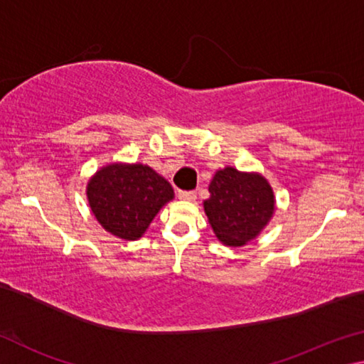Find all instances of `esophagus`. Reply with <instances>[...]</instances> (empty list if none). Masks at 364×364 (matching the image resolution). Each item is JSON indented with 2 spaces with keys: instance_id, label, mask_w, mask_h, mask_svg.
<instances>
[{
  "instance_id": "1",
  "label": "esophagus",
  "mask_w": 364,
  "mask_h": 364,
  "mask_svg": "<svg viewBox=\"0 0 364 364\" xmlns=\"http://www.w3.org/2000/svg\"><path fill=\"white\" fill-rule=\"evenodd\" d=\"M178 197H180L181 200H194L196 193L194 191H178Z\"/></svg>"
}]
</instances>
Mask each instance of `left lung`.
<instances>
[{"mask_svg": "<svg viewBox=\"0 0 364 364\" xmlns=\"http://www.w3.org/2000/svg\"><path fill=\"white\" fill-rule=\"evenodd\" d=\"M204 202L215 234L226 245H244L254 239L274 212V196L262 175L226 167L215 173Z\"/></svg>", "mask_w": 364, "mask_h": 364, "instance_id": "1", "label": "left lung"}]
</instances>
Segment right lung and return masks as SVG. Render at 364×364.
<instances>
[{"instance_id":"right-lung-1","label":"right lung","mask_w":364,"mask_h":364,"mask_svg":"<svg viewBox=\"0 0 364 364\" xmlns=\"http://www.w3.org/2000/svg\"><path fill=\"white\" fill-rule=\"evenodd\" d=\"M86 194L104 230L134 241L173 199V188L147 165L112 164L91 178Z\"/></svg>"}]
</instances>
